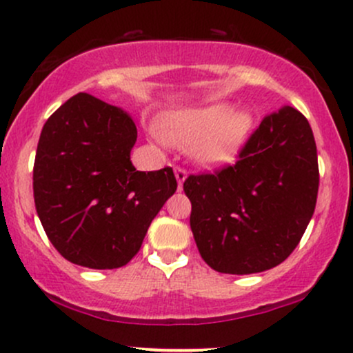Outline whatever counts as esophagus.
Here are the masks:
<instances>
[{
	"instance_id": "esophagus-1",
	"label": "esophagus",
	"mask_w": 353,
	"mask_h": 353,
	"mask_svg": "<svg viewBox=\"0 0 353 353\" xmlns=\"http://www.w3.org/2000/svg\"><path fill=\"white\" fill-rule=\"evenodd\" d=\"M174 174H176L177 185H179V189H183V184H184L185 177H188V172H185L183 168H174Z\"/></svg>"
}]
</instances>
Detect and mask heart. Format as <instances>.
Instances as JSON below:
<instances>
[{"label": "heart", "mask_w": 353, "mask_h": 353, "mask_svg": "<svg viewBox=\"0 0 353 353\" xmlns=\"http://www.w3.org/2000/svg\"><path fill=\"white\" fill-rule=\"evenodd\" d=\"M253 114L246 108L209 105L168 115L164 129L154 127L152 137L164 149L191 145L192 156L206 168H223L238 159L253 132Z\"/></svg>", "instance_id": "obj_1"}]
</instances>
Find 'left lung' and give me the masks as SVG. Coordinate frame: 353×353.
I'll list each match as a JSON object with an SVG mask.
<instances>
[{
	"label": "left lung",
	"instance_id": "left-lung-1",
	"mask_svg": "<svg viewBox=\"0 0 353 353\" xmlns=\"http://www.w3.org/2000/svg\"><path fill=\"white\" fill-rule=\"evenodd\" d=\"M319 181L308 120L290 105L271 112L234 165L185 179L201 256L228 274L259 273L283 263L312 219Z\"/></svg>",
	"mask_w": 353,
	"mask_h": 353
}]
</instances>
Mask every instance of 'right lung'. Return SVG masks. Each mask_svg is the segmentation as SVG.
Wrapping results in <instances>:
<instances>
[{
    "label": "right lung",
    "mask_w": 353,
    "mask_h": 353,
    "mask_svg": "<svg viewBox=\"0 0 353 353\" xmlns=\"http://www.w3.org/2000/svg\"><path fill=\"white\" fill-rule=\"evenodd\" d=\"M135 141L134 119L88 94L73 95L46 120L34 157V206L68 261L92 270L127 265L176 192L170 168H134Z\"/></svg>",
    "instance_id": "add662e5"
}]
</instances>
